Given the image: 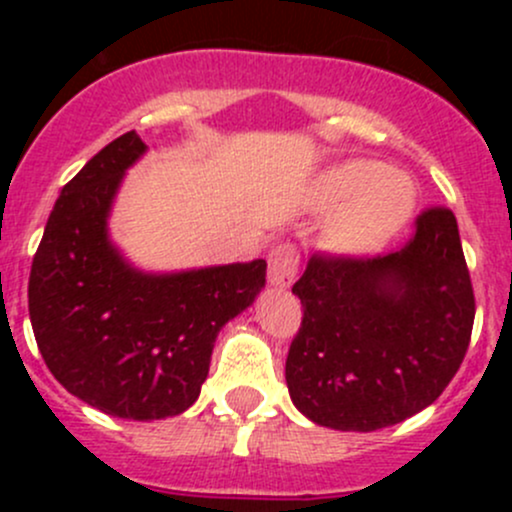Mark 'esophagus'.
Segmentation results:
<instances>
[{
    "mask_svg": "<svg viewBox=\"0 0 512 512\" xmlns=\"http://www.w3.org/2000/svg\"><path fill=\"white\" fill-rule=\"evenodd\" d=\"M299 270V250L292 242H282L270 252V267H267V277L275 287L287 289L294 282Z\"/></svg>",
    "mask_w": 512,
    "mask_h": 512,
    "instance_id": "34e87169",
    "label": "esophagus"
}]
</instances>
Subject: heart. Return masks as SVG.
Masks as SVG:
<instances>
[{
  "label": "heart",
  "mask_w": 512,
  "mask_h": 512,
  "mask_svg": "<svg viewBox=\"0 0 512 512\" xmlns=\"http://www.w3.org/2000/svg\"><path fill=\"white\" fill-rule=\"evenodd\" d=\"M319 210H336L327 245L342 255H366L384 247L409 220L414 190L399 173L371 160H347L322 175L314 193Z\"/></svg>",
  "instance_id": "heart-1"
}]
</instances>
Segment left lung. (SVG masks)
<instances>
[{
  "label": "left lung",
  "instance_id": "obj_1",
  "mask_svg": "<svg viewBox=\"0 0 512 512\" xmlns=\"http://www.w3.org/2000/svg\"><path fill=\"white\" fill-rule=\"evenodd\" d=\"M292 292L302 324L285 379L309 421L376 431L431 406L456 376L476 317L456 215L426 208L401 250L312 255Z\"/></svg>",
  "mask_w": 512,
  "mask_h": 512
}]
</instances>
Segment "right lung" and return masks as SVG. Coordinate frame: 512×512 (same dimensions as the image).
I'll return each instance as SVG.
<instances>
[{
    "label": "right lung",
    "instance_id": "obj_1",
    "mask_svg": "<svg viewBox=\"0 0 512 512\" xmlns=\"http://www.w3.org/2000/svg\"><path fill=\"white\" fill-rule=\"evenodd\" d=\"M146 153L128 131L69 183L44 227L29 319L46 366L69 394L108 416L183 414L208 379L215 337L265 287V260L146 275L106 230L123 173Z\"/></svg>",
    "mask_w": 512,
    "mask_h": 512
}]
</instances>
